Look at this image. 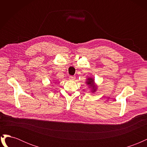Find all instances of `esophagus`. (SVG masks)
<instances>
[{"instance_id":"obj_1","label":"esophagus","mask_w":147,"mask_h":147,"mask_svg":"<svg viewBox=\"0 0 147 147\" xmlns=\"http://www.w3.org/2000/svg\"><path fill=\"white\" fill-rule=\"evenodd\" d=\"M69 79L70 80H74L75 79V76H72V75H71V76L69 77Z\"/></svg>"}]
</instances>
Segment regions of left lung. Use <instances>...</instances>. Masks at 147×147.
Returning <instances> with one entry per match:
<instances>
[{"label":"left lung","mask_w":147,"mask_h":147,"mask_svg":"<svg viewBox=\"0 0 147 147\" xmlns=\"http://www.w3.org/2000/svg\"><path fill=\"white\" fill-rule=\"evenodd\" d=\"M86 84L89 86L91 87V92H94L96 90V86L94 84V80H93L92 78H89L87 79V81H86Z\"/></svg>","instance_id":"obj_1"}]
</instances>
